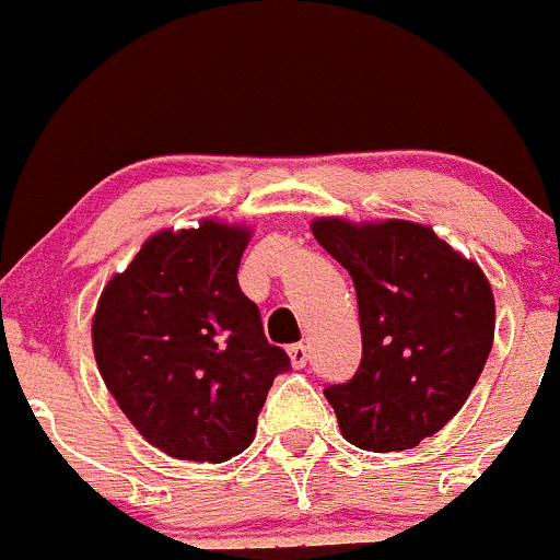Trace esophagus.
<instances>
[{
    "instance_id": "obj_1",
    "label": "esophagus",
    "mask_w": 560,
    "mask_h": 560,
    "mask_svg": "<svg viewBox=\"0 0 560 560\" xmlns=\"http://www.w3.org/2000/svg\"><path fill=\"white\" fill-rule=\"evenodd\" d=\"M290 362L292 368H304L306 360H310V349H306L304 342H295V346H290Z\"/></svg>"
}]
</instances>
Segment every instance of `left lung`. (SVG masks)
Here are the masks:
<instances>
[{
  "label": "left lung",
  "instance_id": "left-lung-1",
  "mask_svg": "<svg viewBox=\"0 0 560 560\" xmlns=\"http://www.w3.org/2000/svg\"><path fill=\"white\" fill-rule=\"evenodd\" d=\"M312 234L349 270L360 306V368L324 390L337 424L360 450H412L480 380L493 342L491 284L427 225L326 218Z\"/></svg>",
  "mask_w": 560,
  "mask_h": 560
}]
</instances>
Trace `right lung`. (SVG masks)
Masks as SVG:
<instances>
[{
    "instance_id": "1",
    "label": "right lung",
    "mask_w": 560,
    "mask_h": 560,
    "mask_svg": "<svg viewBox=\"0 0 560 560\" xmlns=\"http://www.w3.org/2000/svg\"><path fill=\"white\" fill-rule=\"evenodd\" d=\"M248 231L203 220L150 236L94 312L97 368L119 410L170 457L248 450L273 380L290 371L236 270Z\"/></svg>"
}]
</instances>
